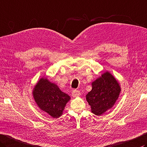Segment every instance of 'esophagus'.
Masks as SVG:
<instances>
[{
	"mask_svg": "<svg viewBox=\"0 0 147 147\" xmlns=\"http://www.w3.org/2000/svg\"><path fill=\"white\" fill-rule=\"evenodd\" d=\"M80 94V92L77 90H73V92H72V96H73V97H74L79 96Z\"/></svg>",
	"mask_w": 147,
	"mask_h": 147,
	"instance_id": "1",
	"label": "esophagus"
}]
</instances>
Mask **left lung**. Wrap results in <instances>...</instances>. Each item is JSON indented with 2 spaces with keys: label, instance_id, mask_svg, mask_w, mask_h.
Returning <instances> with one entry per match:
<instances>
[{
  "label": "left lung",
  "instance_id": "left-lung-1",
  "mask_svg": "<svg viewBox=\"0 0 147 147\" xmlns=\"http://www.w3.org/2000/svg\"><path fill=\"white\" fill-rule=\"evenodd\" d=\"M92 87L86 99L90 106L91 111L96 115H101L115 105L121 91L120 86L115 77L107 71L92 83Z\"/></svg>",
  "mask_w": 147,
  "mask_h": 147
}]
</instances>
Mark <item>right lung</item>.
<instances>
[{"instance_id": "right-lung-1", "label": "right lung", "mask_w": 147, "mask_h": 147, "mask_svg": "<svg viewBox=\"0 0 147 147\" xmlns=\"http://www.w3.org/2000/svg\"><path fill=\"white\" fill-rule=\"evenodd\" d=\"M32 94L39 108L55 119L62 115L66 104L71 99L56 84L45 77L36 83Z\"/></svg>"}]
</instances>
